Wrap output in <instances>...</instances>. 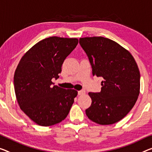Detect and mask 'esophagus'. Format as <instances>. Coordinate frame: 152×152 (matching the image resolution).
<instances>
[{"mask_svg":"<svg viewBox=\"0 0 152 152\" xmlns=\"http://www.w3.org/2000/svg\"><path fill=\"white\" fill-rule=\"evenodd\" d=\"M85 93H86L85 90H79V91H78V94L79 95H83V94H85Z\"/></svg>","mask_w":152,"mask_h":152,"instance_id":"34e87169","label":"esophagus"}]
</instances>
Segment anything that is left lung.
Here are the masks:
<instances>
[{
    "mask_svg": "<svg viewBox=\"0 0 152 152\" xmlns=\"http://www.w3.org/2000/svg\"><path fill=\"white\" fill-rule=\"evenodd\" d=\"M79 43L89 58L93 76L101 77V91L89 92L88 118L100 125L113 124L129 113L140 92V72L131 53L102 37H83Z\"/></svg>",
    "mask_w": 152,
    "mask_h": 152,
    "instance_id": "1",
    "label": "left lung"
}]
</instances>
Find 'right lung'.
I'll list each match as a JSON object with an SVG mask.
<instances>
[{
    "mask_svg": "<svg viewBox=\"0 0 152 152\" xmlns=\"http://www.w3.org/2000/svg\"><path fill=\"white\" fill-rule=\"evenodd\" d=\"M78 39L50 37L24 53L14 74V88L20 109L41 126L61 122L68 115L77 91L52 86Z\"/></svg>",
    "mask_w": 152,
    "mask_h": 152,
    "instance_id": "add662e5",
    "label": "right lung"
}]
</instances>
